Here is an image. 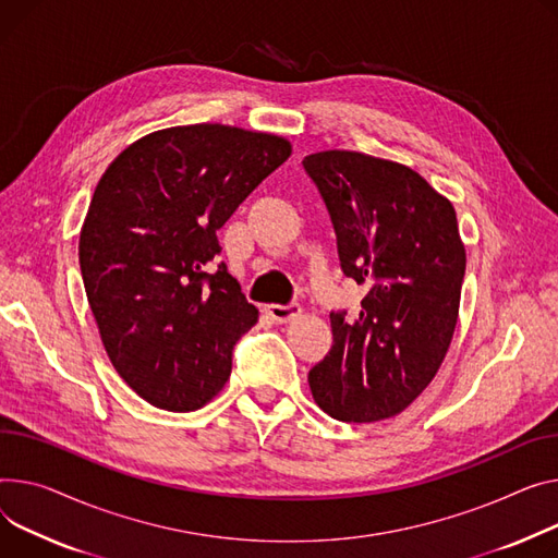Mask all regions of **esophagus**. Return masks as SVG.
Instances as JSON below:
<instances>
[{
	"instance_id": "1",
	"label": "esophagus",
	"mask_w": 558,
	"mask_h": 558,
	"mask_svg": "<svg viewBox=\"0 0 558 558\" xmlns=\"http://www.w3.org/2000/svg\"><path fill=\"white\" fill-rule=\"evenodd\" d=\"M267 314H269L276 323H289V320L299 318V316L303 314V310H301V305H269V307H267Z\"/></svg>"
}]
</instances>
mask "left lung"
<instances>
[{
    "mask_svg": "<svg viewBox=\"0 0 558 558\" xmlns=\"http://www.w3.org/2000/svg\"><path fill=\"white\" fill-rule=\"evenodd\" d=\"M331 217L341 269L367 291L331 312V348L310 369L323 411L379 422L405 411L449 352L466 253L453 204L408 166L350 150L303 159Z\"/></svg>",
    "mask_w": 558,
    "mask_h": 558,
    "instance_id": "8db88e82",
    "label": "left lung"
}]
</instances>
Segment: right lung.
Segmentation results:
<instances>
[{"label": "right lung", "instance_id": "1", "mask_svg": "<svg viewBox=\"0 0 558 558\" xmlns=\"http://www.w3.org/2000/svg\"><path fill=\"white\" fill-rule=\"evenodd\" d=\"M289 155L282 136L197 123L134 141L100 177L81 274L111 365L147 403L197 411L231 377L257 310L225 263L210 271L217 231Z\"/></svg>", "mask_w": 558, "mask_h": 558}]
</instances>
